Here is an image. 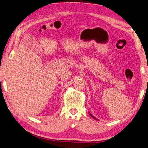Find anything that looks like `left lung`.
I'll return each instance as SVG.
<instances>
[{"instance_id":"left-lung-1","label":"left lung","mask_w":148,"mask_h":148,"mask_svg":"<svg viewBox=\"0 0 148 148\" xmlns=\"http://www.w3.org/2000/svg\"><path fill=\"white\" fill-rule=\"evenodd\" d=\"M88 113H89V114H90V116H91L92 118H93V119H94V120H98V119H97V118H95V117H94V116L93 115H92V114H90L89 112H88Z\"/></svg>"}]
</instances>
